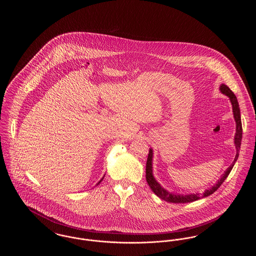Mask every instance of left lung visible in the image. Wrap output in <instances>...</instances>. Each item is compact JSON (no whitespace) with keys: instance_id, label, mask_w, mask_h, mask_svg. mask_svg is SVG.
I'll use <instances>...</instances> for the list:
<instances>
[{"instance_id":"1","label":"left lung","mask_w":256,"mask_h":256,"mask_svg":"<svg viewBox=\"0 0 256 256\" xmlns=\"http://www.w3.org/2000/svg\"><path fill=\"white\" fill-rule=\"evenodd\" d=\"M220 91L222 94L226 95L228 97L230 98V102L232 104V110H233V115H234V119L236 122V134H235V138H234V143H235V146H236V156L234 158V161L232 162V165L228 168V170H226L224 174L220 178L219 182H217L216 185H214L211 189L206 190L204 194L200 195V194H190V195H174L169 193L168 191H166L165 189H163L160 184H159L154 178L152 176V150H150L148 152V159H146V182L148 184V186L150 187L152 191L156 194V195L159 196L160 198L169 202H172V204H185V202H195L198 200L200 198H206L207 196H210L213 194L215 191H217L219 189L220 186L222 184V182L226 180V178L228 176L230 172H232V168L236 162V160L238 159L239 156V150L241 148V141H242V122H241V115H240V108H239V104L237 100V98L234 95V93L232 92V90L226 86V84H222L220 86Z\"/></svg>"}]
</instances>
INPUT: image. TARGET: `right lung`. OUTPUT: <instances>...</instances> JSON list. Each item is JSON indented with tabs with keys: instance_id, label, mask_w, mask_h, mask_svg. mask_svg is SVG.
I'll return each mask as SVG.
<instances>
[{
	"instance_id": "right-lung-1",
	"label": "right lung",
	"mask_w": 256,
	"mask_h": 256,
	"mask_svg": "<svg viewBox=\"0 0 256 256\" xmlns=\"http://www.w3.org/2000/svg\"><path fill=\"white\" fill-rule=\"evenodd\" d=\"M102 180H104V178H102V180H100V182H98V183L100 182H102Z\"/></svg>"
}]
</instances>
